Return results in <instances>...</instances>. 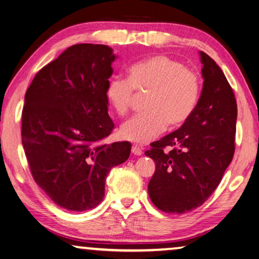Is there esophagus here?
<instances>
[{
    "label": "esophagus",
    "instance_id": "1",
    "mask_svg": "<svg viewBox=\"0 0 259 259\" xmlns=\"http://www.w3.org/2000/svg\"><path fill=\"white\" fill-rule=\"evenodd\" d=\"M131 152H133V154L137 155V156H139V155H142V154H143L142 148H140V147H139V146H137V145H134V146H133V148H131Z\"/></svg>",
    "mask_w": 259,
    "mask_h": 259
}]
</instances>
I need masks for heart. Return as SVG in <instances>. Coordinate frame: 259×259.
Returning <instances> with one entry per match:
<instances>
[{
  "label": "heart",
  "instance_id": "obj_1",
  "mask_svg": "<svg viewBox=\"0 0 259 259\" xmlns=\"http://www.w3.org/2000/svg\"><path fill=\"white\" fill-rule=\"evenodd\" d=\"M134 89L150 91L145 102L146 113L131 117L121 125L123 139L146 144L165 129L177 128L186 122L198 104L200 82L196 74L176 59L159 55L134 64L129 78L109 80L106 98L119 115L128 113Z\"/></svg>",
  "mask_w": 259,
  "mask_h": 259
}]
</instances>
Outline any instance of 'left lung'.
Listing matches in <instances>:
<instances>
[{"instance_id": "obj_1", "label": "left lung", "mask_w": 259, "mask_h": 259, "mask_svg": "<svg viewBox=\"0 0 259 259\" xmlns=\"http://www.w3.org/2000/svg\"><path fill=\"white\" fill-rule=\"evenodd\" d=\"M203 85L194 111L178 130L151 144L155 162L148 194L156 208L184 213L200 207L221 183L234 154L238 107L214 60L200 51ZM170 147L172 151L164 152Z\"/></svg>"}]
</instances>
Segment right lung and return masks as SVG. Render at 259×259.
Wrapping results in <instances>:
<instances>
[{"mask_svg": "<svg viewBox=\"0 0 259 259\" xmlns=\"http://www.w3.org/2000/svg\"><path fill=\"white\" fill-rule=\"evenodd\" d=\"M116 58L108 46H72L43 67L26 91L21 142L30 172L69 211L97 207L109 170L130 155L128 142L102 144L114 128L106 88Z\"/></svg>", "mask_w": 259, "mask_h": 259, "instance_id": "right-lung-1", "label": "right lung"}]
</instances>
